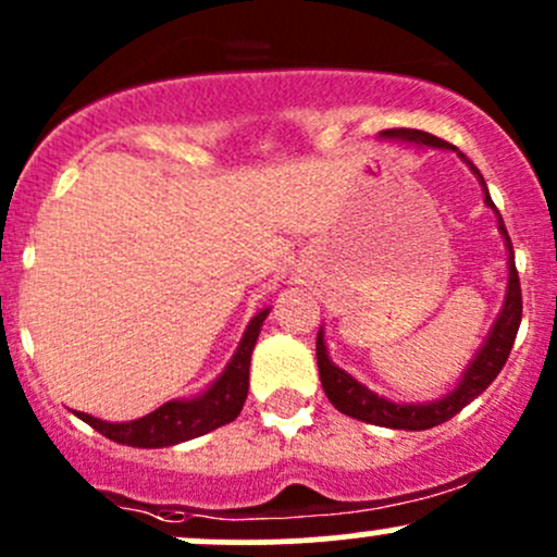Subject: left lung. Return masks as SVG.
I'll use <instances>...</instances> for the list:
<instances>
[{
  "label": "left lung",
  "instance_id": "obj_1",
  "mask_svg": "<svg viewBox=\"0 0 557 557\" xmlns=\"http://www.w3.org/2000/svg\"><path fill=\"white\" fill-rule=\"evenodd\" d=\"M381 137L386 139H399V143H412V145H425V148H444V150H457L451 148L444 139L433 137V134L420 132V129H386L381 132ZM462 161L468 163L470 171L479 176V182L484 185V176L481 171L468 161L462 152H457ZM484 200L486 206H492L497 211V206L492 203V195L484 185ZM499 232L505 237L507 246V267H510V274H507V293L503 311H499L497 322H494L492 333L484 341V346L479 348V354L473 357V362L468 364V370L462 372V381L457 383V388H451L447 396L436 401H425V405H396V401L383 399V396L372 394L368 386H362L359 381H354L346 370L335 368L327 357L325 335L322 330L317 333V368H320V381L322 388H325L330 405H333L338 412L348 414V418H357L362 423H372L381 428H405V431H425V428L447 423L449 418H455L462 407H468L470 401L479 394H484L488 383L499 375V370L505 368L507 357H510V348L516 344L518 327H521V314H523V298H521V280H518L516 272V256H512V243L510 235H507L503 216H499Z\"/></svg>",
  "mask_w": 557,
  "mask_h": 557
}]
</instances>
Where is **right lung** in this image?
<instances>
[{
	"instance_id": "right-lung-1",
	"label": "right lung",
	"mask_w": 557,
	"mask_h": 557,
	"mask_svg": "<svg viewBox=\"0 0 557 557\" xmlns=\"http://www.w3.org/2000/svg\"><path fill=\"white\" fill-rule=\"evenodd\" d=\"M267 314L269 309H261L250 320V325L240 338V346L232 354L230 364L213 381V386L206 394L195 396V399L166 401L156 412L145 414L139 420H129V423H106V420L91 418L87 412L76 414L84 423L95 428L97 433L110 438V442L143 449L171 447V444L189 442V438L203 436V433L213 431V428L232 423L240 414L243 405H246L250 354H253L256 338H259Z\"/></svg>"
}]
</instances>
